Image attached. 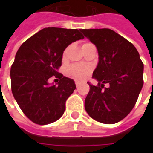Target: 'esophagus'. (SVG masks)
<instances>
[{
  "label": "esophagus",
  "mask_w": 153,
  "mask_h": 153,
  "mask_svg": "<svg viewBox=\"0 0 153 153\" xmlns=\"http://www.w3.org/2000/svg\"><path fill=\"white\" fill-rule=\"evenodd\" d=\"M75 85H76L77 87H79V86H80V82H79V81H75Z\"/></svg>",
  "instance_id": "34e87169"
}]
</instances>
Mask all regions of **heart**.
<instances>
[{
	"instance_id": "heart-1",
	"label": "heart",
	"mask_w": 153,
	"mask_h": 153,
	"mask_svg": "<svg viewBox=\"0 0 153 153\" xmlns=\"http://www.w3.org/2000/svg\"><path fill=\"white\" fill-rule=\"evenodd\" d=\"M86 44H88V43H86ZM65 54H66V51H64V55ZM91 71V68L89 65L82 64V63L71 65L67 69V72L70 75H71L72 77H74L79 80H82V79H86Z\"/></svg>"
}]
</instances>
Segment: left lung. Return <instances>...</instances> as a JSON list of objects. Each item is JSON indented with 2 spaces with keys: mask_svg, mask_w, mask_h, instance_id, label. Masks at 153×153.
Returning a JSON list of instances; mask_svg holds the SVG:
<instances>
[{
  "mask_svg": "<svg viewBox=\"0 0 153 153\" xmlns=\"http://www.w3.org/2000/svg\"><path fill=\"white\" fill-rule=\"evenodd\" d=\"M80 31L98 52V66L93 72L98 83L93 86L87 82L90 91L85 109L95 121L117 123L130 113L137 101L144 84V64L133 44L113 30Z\"/></svg>",
  "mask_w": 153,
  "mask_h": 153,
  "instance_id": "1",
  "label": "left lung"
}]
</instances>
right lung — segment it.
Returning <instances> with one entry per match:
<instances>
[{"label":"right lung","instance_id":"add662e5","mask_svg":"<svg viewBox=\"0 0 153 153\" xmlns=\"http://www.w3.org/2000/svg\"><path fill=\"white\" fill-rule=\"evenodd\" d=\"M83 38L80 30L45 27L18 49L11 67V88L23 113L32 122L48 125L63 114L66 101L76 86L58 70L67 47ZM52 76L60 79L57 85L49 83Z\"/></svg>","mask_w":153,"mask_h":153}]
</instances>
